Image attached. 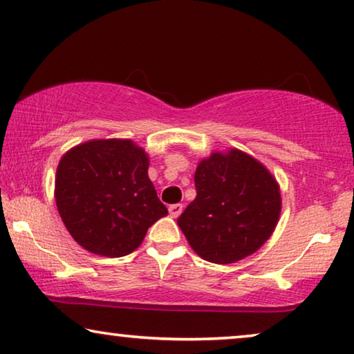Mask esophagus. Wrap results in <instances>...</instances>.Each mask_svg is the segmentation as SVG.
Listing matches in <instances>:
<instances>
[{"label":"esophagus","instance_id":"34e87169","mask_svg":"<svg viewBox=\"0 0 354 354\" xmlns=\"http://www.w3.org/2000/svg\"><path fill=\"white\" fill-rule=\"evenodd\" d=\"M182 211H183L182 205H171V206H169V214H171V217H174V219L180 216Z\"/></svg>","mask_w":354,"mask_h":354}]
</instances>
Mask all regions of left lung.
<instances>
[{"instance_id": "obj_1", "label": "left lung", "mask_w": 354, "mask_h": 354, "mask_svg": "<svg viewBox=\"0 0 354 354\" xmlns=\"http://www.w3.org/2000/svg\"><path fill=\"white\" fill-rule=\"evenodd\" d=\"M196 198L177 219L205 261L232 264L253 254L277 227L282 198L269 169L241 149L214 151L198 162Z\"/></svg>"}]
</instances>
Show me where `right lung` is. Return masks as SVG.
I'll return each mask as SVG.
<instances>
[{"instance_id":"obj_1","label":"right lung","mask_w":354,"mask_h":354,"mask_svg":"<svg viewBox=\"0 0 354 354\" xmlns=\"http://www.w3.org/2000/svg\"><path fill=\"white\" fill-rule=\"evenodd\" d=\"M149 158L132 140H90L57 164L55 198L77 243L93 254L120 258L142 245L167 216L148 177Z\"/></svg>"}]
</instances>
